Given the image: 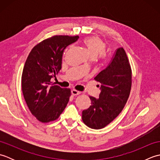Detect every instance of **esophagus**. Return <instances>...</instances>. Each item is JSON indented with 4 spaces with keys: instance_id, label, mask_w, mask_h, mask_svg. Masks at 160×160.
Here are the masks:
<instances>
[{
    "instance_id": "34e87169",
    "label": "esophagus",
    "mask_w": 160,
    "mask_h": 160,
    "mask_svg": "<svg viewBox=\"0 0 160 160\" xmlns=\"http://www.w3.org/2000/svg\"><path fill=\"white\" fill-rule=\"evenodd\" d=\"M80 93H81L80 91H78L76 89H73L72 91H71V94H72L73 96H78V95H79Z\"/></svg>"
}]
</instances>
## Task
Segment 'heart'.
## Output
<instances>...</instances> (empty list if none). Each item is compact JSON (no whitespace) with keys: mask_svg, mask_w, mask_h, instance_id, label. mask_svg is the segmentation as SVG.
I'll list each match as a JSON object with an SVG mask.
<instances>
[{"mask_svg":"<svg viewBox=\"0 0 160 160\" xmlns=\"http://www.w3.org/2000/svg\"><path fill=\"white\" fill-rule=\"evenodd\" d=\"M83 42L90 56L93 58H96L100 54V56H102V53H104L106 49V43L98 36L87 37L83 40Z\"/></svg>","mask_w":160,"mask_h":160,"instance_id":"heart-1","label":"heart"}]
</instances>
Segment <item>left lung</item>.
<instances>
[{"label":"left lung","instance_id":"left-lung-1","mask_svg":"<svg viewBox=\"0 0 160 160\" xmlns=\"http://www.w3.org/2000/svg\"><path fill=\"white\" fill-rule=\"evenodd\" d=\"M94 79L101 84V92L98 99L89 96L91 105L82 111V119L87 127L100 129L121 113L130 95L132 71L122 47L116 49L109 64Z\"/></svg>","mask_w":160,"mask_h":160}]
</instances>
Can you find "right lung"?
Instances as JSON below:
<instances>
[{
  "label": "right lung",
  "mask_w": 160,
  "mask_h": 160,
  "mask_svg": "<svg viewBox=\"0 0 160 160\" xmlns=\"http://www.w3.org/2000/svg\"><path fill=\"white\" fill-rule=\"evenodd\" d=\"M78 38L53 36L36 45L26 60L21 79L23 96L32 114L43 123L57 120L69 100L70 89L53 85L51 79L62 68L64 50Z\"/></svg>",
  "instance_id": "right-lung-1"
}]
</instances>
